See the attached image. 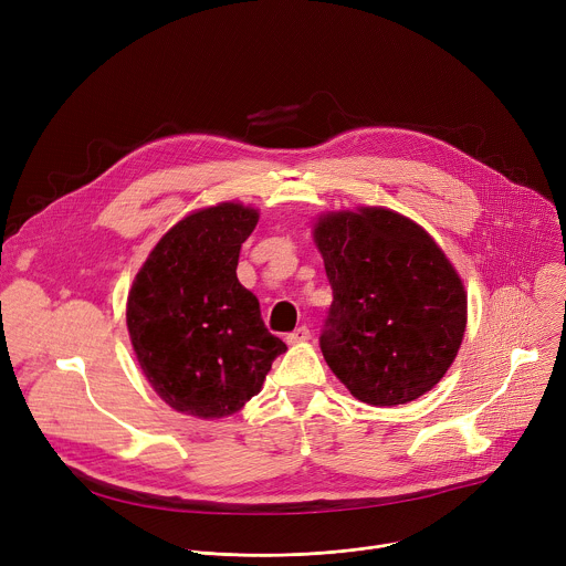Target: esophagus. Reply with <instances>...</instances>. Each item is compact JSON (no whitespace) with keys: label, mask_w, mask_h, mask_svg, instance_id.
<instances>
[{"label":"esophagus","mask_w":566,"mask_h":566,"mask_svg":"<svg viewBox=\"0 0 566 566\" xmlns=\"http://www.w3.org/2000/svg\"><path fill=\"white\" fill-rule=\"evenodd\" d=\"M311 338V332L306 329V327H297L295 332H291L289 336H286V343L289 345H297V343H306Z\"/></svg>","instance_id":"34e87169"}]
</instances>
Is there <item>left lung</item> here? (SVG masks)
I'll return each instance as SVG.
<instances>
[{
  "mask_svg": "<svg viewBox=\"0 0 566 566\" xmlns=\"http://www.w3.org/2000/svg\"><path fill=\"white\" fill-rule=\"evenodd\" d=\"M334 302L319 336L332 371L363 402L391 408L430 391L465 332V291L437 241L387 208L313 226Z\"/></svg>",
  "mask_w": 566,
  "mask_h": 566,
  "instance_id": "left-lung-1",
  "label": "left lung"
}]
</instances>
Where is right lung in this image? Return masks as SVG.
Masks as SVG:
<instances>
[{"label": "right lung", "mask_w": 566, "mask_h": 566, "mask_svg": "<svg viewBox=\"0 0 566 566\" xmlns=\"http://www.w3.org/2000/svg\"><path fill=\"white\" fill-rule=\"evenodd\" d=\"M258 219L241 203L188 214L160 237L132 284L127 329L138 365L181 415L221 419L241 410L286 352L237 280L241 244Z\"/></svg>", "instance_id": "add662e5"}]
</instances>
